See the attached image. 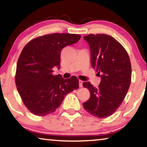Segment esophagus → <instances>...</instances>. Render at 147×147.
Masks as SVG:
<instances>
[{
  "mask_svg": "<svg viewBox=\"0 0 147 147\" xmlns=\"http://www.w3.org/2000/svg\"><path fill=\"white\" fill-rule=\"evenodd\" d=\"M83 84V82H82V80H79V86L80 88H82V86H83V84Z\"/></svg>",
  "mask_w": 147,
  "mask_h": 147,
  "instance_id": "34e87169",
  "label": "esophagus"
}]
</instances>
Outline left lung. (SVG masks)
Segmentation results:
<instances>
[{
  "mask_svg": "<svg viewBox=\"0 0 147 147\" xmlns=\"http://www.w3.org/2000/svg\"><path fill=\"white\" fill-rule=\"evenodd\" d=\"M84 39L89 44L92 67L101 81L98 88L89 82H84L90 97L83 106L96 117L106 118L119 108L130 87L132 70L129 56L121 44L109 35L90 34Z\"/></svg>",
  "mask_w": 147,
  "mask_h": 147,
  "instance_id": "1",
  "label": "left lung"
}]
</instances>
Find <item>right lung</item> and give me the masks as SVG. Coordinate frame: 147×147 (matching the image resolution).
Listing matches in <instances>:
<instances>
[{
	"label": "right lung",
	"instance_id": "obj_1",
	"mask_svg": "<svg viewBox=\"0 0 147 147\" xmlns=\"http://www.w3.org/2000/svg\"><path fill=\"white\" fill-rule=\"evenodd\" d=\"M80 38L76 34H49L35 38L23 48L15 82L24 104L33 114L44 116L55 112L65 96L79 87L76 76L65 80L52 72L54 67L60 68L62 49Z\"/></svg>",
	"mask_w": 147,
	"mask_h": 147
}]
</instances>
